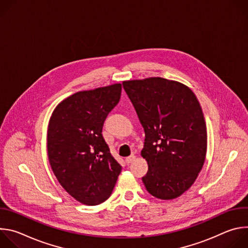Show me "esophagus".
<instances>
[{"label":"esophagus","instance_id":"esophagus-1","mask_svg":"<svg viewBox=\"0 0 248 248\" xmlns=\"http://www.w3.org/2000/svg\"><path fill=\"white\" fill-rule=\"evenodd\" d=\"M134 160H135V156H134V155H130V156H128V157L125 158L126 164H130V163H132Z\"/></svg>","mask_w":248,"mask_h":248}]
</instances>
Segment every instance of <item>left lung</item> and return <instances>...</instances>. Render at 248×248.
Segmentation results:
<instances>
[{"mask_svg":"<svg viewBox=\"0 0 248 248\" xmlns=\"http://www.w3.org/2000/svg\"><path fill=\"white\" fill-rule=\"evenodd\" d=\"M145 132L147 191L163 200L181 196L195 182L207 150L200 104L183 83L162 78L123 83Z\"/></svg>","mask_w":248,"mask_h":248,"instance_id":"left-lung-1","label":"left lung"}]
</instances>
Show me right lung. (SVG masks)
I'll return each instance as SVG.
<instances>
[{
	"label": "right lung",
	"mask_w": 248,
	"mask_h": 248,
	"mask_svg": "<svg viewBox=\"0 0 248 248\" xmlns=\"http://www.w3.org/2000/svg\"><path fill=\"white\" fill-rule=\"evenodd\" d=\"M121 93L120 83L78 92L57 106L49 122L52 170L65 191L85 205L107 200L122 170L102 135L104 122Z\"/></svg>",
	"instance_id": "1"
}]
</instances>
